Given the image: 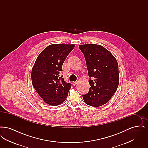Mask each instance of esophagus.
I'll use <instances>...</instances> for the list:
<instances>
[{"label": "esophagus", "instance_id": "obj_1", "mask_svg": "<svg viewBox=\"0 0 148 148\" xmlns=\"http://www.w3.org/2000/svg\"><path fill=\"white\" fill-rule=\"evenodd\" d=\"M77 82H73V85L75 86V85H76V84H77Z\"/></svg>", "mask_w": 148, "mask_h": 148}]
</instances>
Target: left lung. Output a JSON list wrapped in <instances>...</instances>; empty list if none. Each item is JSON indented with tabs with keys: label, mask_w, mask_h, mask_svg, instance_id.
<instances>
[{
	"label": "left lung",
	"mask_w": 148,
	"mask_h": 148,
	"mask_svg": "<svg viewBox=\"0 0 148 148\" xmlns=\"http://www.w3.org/2000/svg\"><path fill=\"white\" fill-rule=\"evenodd\" d=\"M84 56L89 77L90 88L83 95L85 103L100 106L108 102L116 91L119 83V66L115 57L103 46L84 44L79 46Z\"/></svg>",
	"instance_id": "8db88e82"
}]
</instances>
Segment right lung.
<instances>
[{
    "label": "right lung",
    "instance_id": "add662e5",
    "mask_svg": "<svg viewBox=\"0 0 148 148\" xmlns=\"http://www.w3.org/2000/svg\"><path fill=\"white\" fill-rule=\"evenodd\" d=\"M74 44H51L38 56L32 71V84L36 92L50 106L65 101L71 85L64 81L60 74L64 62Z\"/></svg>",
    "mask_w": 148,
    "mask_h": 148
}]
</instances>
